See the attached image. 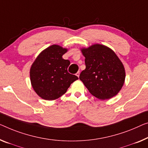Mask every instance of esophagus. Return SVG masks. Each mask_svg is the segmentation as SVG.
<instances>
[{
	"label": "esophagus",
	"instance_id": "1",
	"mask_svg": "<svg viewBox=\"0 0 148 148\" xmlns=\"http://www.w3.org/2000/svg\"><path fill=\"white\" fill-rule=\"evenodd\" d=\"M76 76H78V78H79V76H80V72H77V73L76 74Z\"/></svg>",
	"mask_w": 148,
	"mask_h": 148
}]
</instances>
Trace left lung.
I'll list each match as a JSON object with an SVG mask.
<instances>
[{
  "instance_id": "left-lung-1",
  "label": "left lung",
  "mask_w": 148,
  "mask_h": 148,
  "mask_svg": "<svg viewBox=\"0 0 148 148\" xmlns=\"http://www.w3.org/2000/svg\"><path fill=\"white\" fill-rule=\"evenodd\" d=\"M81 51L85 57L86 69L79 78L90 93L100 100L115 96L125 78L124 66L116 53L100 44L83 48Z\"/></svg>"
}]
</instances>
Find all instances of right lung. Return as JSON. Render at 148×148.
I'll return each mask as SVG.
<instances>
[{
  "instance_id": "right-lung-1",
  "label": "right lung",
  "mask_w": 148,
  "mask_h": 148,
  "mask_svg": "<svg viewBox=\"0 0 148 148\" xmlns=\"http://www.w3.org/2000/svg\"><path fill=\"white\" fill-rule=\"evenodd\" d=\"M66 48L56 45L42 51L31 66L30 82L35 92L44 100H54L66 92L70 84L78 78L68 73L70 62L62 56Z\"/></svg>"
}]
</instances>
